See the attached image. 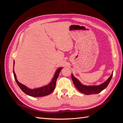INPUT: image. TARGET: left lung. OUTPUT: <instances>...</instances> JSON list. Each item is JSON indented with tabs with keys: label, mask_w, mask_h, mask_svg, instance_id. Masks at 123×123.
I'll use <instances>...</instances> for the list:
<instances>
[{
	"label": "left lung",
	"mask_w": 123,
	"mask_h": 123,
	"mask_svg": "<svg viewBox=\"0 0 123 123\" xmlns=\"http://www.w3.org/2000/svg\"><path fill=\"white\" fill-rule=\"evenodd\" d=\"M113 75V72L111 74V76L108 79V80L98 86H86L81 84L80 81L78 80L76 77L74 76L72 74L71 77L73 80V84L75 87L79 90L80 92L86 95H90V94H98L100 93L102 91L104 90L108 85L110 81L112 79Z\"/></svg>",
	"instance_id": "8db88e82"
}]
</instances>
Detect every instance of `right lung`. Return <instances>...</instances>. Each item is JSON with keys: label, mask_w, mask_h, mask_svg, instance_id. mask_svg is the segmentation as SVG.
Returning a JSON list of instances; mask_svg holds the SVG:
<instances>
[{"label": "right lung", "mask_w": 123, "mask_h": 123, "mask_svg": "<svg viewBox=\"0 0 123 123\" xmlns=\"http://www.w3.org/2000/svg\"><path fill=\"white\" fill-rule=\"evenodd\" d=\"M14 62L13 64V74L14 79L18 86L20 88L21 90L23 91L26 94L29 96H33V97H42L51 94L52 92L55 88L56 83V80L59 75V74L60 73L62 68H59L56 71L54 77L52 79L51 82L48 85L44 86L43 87H42L38 88L35 89H30L27 86H25L24 85L19 83L17 80V77L16 74L14 72Z\"/></svg>", "instance_id": "right-lung-1"}]
</instances>
